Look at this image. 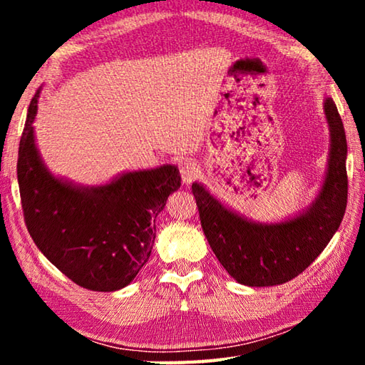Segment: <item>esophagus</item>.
Segmentation results:
<instances>
[{"label":"esophagus","mask_w":365,"mask_h":365,"mask_svg":"<svg viewBox=\"0 0 365 365\" xmlns=\"http://www.w3.org/2000/svg\"><path fill=\"white\" fill-rule=\"evenodd\" d=\"M180 174H182V180L185 185H190L191 182H195L197 175H200V168H197V164L193 163V160L190 159H185L180 163Z\"/></svg>","instance_id":"esophagus-1"}]
</instances>
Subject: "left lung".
Listing matches in <instances>:
<instances>
[{"label":"left lung","instance_id":"obj_1","mask_svg":"<svg viewBox=\"0 0 365 365\" xmlns=\"http://www.w3.org/2000/svg\"><path fill=\"white\" fill-rule=\"evenodd\" d=\"M324 114L330 130L324 183L316 200L293 217L265 224L251 220L220 202L205 185H191L207 243L242 285L274 287L294 279L316 261L341 224L348 201V145L331 98L324 100Z\"/></svg>","mask_w":365,"mask_h":365}]
</instances>
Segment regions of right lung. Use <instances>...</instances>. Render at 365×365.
I'll list each match as a JSON object with an SVG mask.
<instances>
[{
    "instance_id": "1",
    "label": "right lung",
    "mask_w": 365,
    "mask_h": 365,
    "mask_svg": "<svg viewBox=\"0 0 365 365\" xmlns=\"http://www.w3.org/2000/svg\"><path fill=\"white\" fill-rule=\"evenodd\" d=\"M41 88L32 98L24 127L17 182L27 230L49 262L93 292L127 287L148 262L156 217L180 188L172 164L128 170L103 185L73 183L46 168L35 141Z\"/></svg>"
}]
</instances>
